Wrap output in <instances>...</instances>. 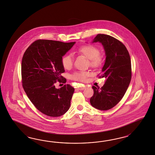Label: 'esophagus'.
<instances>
[{
  "label": "esophagus",
  "mask_w": 155,
  "mask_h": 155,
  "mask_svg": "<svg viewBox=\"0 0 155 155\" xmlns=\"http://www.w3.org/2000/svg\"><path fill=\"white\" fill-rule=\"evenodd\" d=\"M86 88V87L84 85V86H82V87H79V88H78V89H79V90H80V91H81V90H83L84 89Z\"/></svg>",
  "instance_id": "esophagus-1"
}]
</instances>
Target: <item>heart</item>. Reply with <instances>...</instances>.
I'll use <instances>...</instances> for the list:
<instances>
[{
	"label": "heart",
	"instance_id": "b5f03b06",
	"mask_svg": "<svg viewBox=\"0 0 155 155\" xmlns=\"http://www.w3.org/2000/svg\"><path fill=\"white\" fill-rule=\"evenodd\" d=\"M78 51L80 54L84 55L89 59L90 64L92 66L96 67L101 64L102 58L101 56L99 55L100 50L96 46L91 44L85 45L80 47ZM62 63L65 69H70L74 64L73 56L71 54L65 55L62 58ZM89 74L87 72H77L71 76V78L75 80L85 81Z\"/></svg>",
	"mask_w": 155,
	"mask_h": 155
}]
</instances>
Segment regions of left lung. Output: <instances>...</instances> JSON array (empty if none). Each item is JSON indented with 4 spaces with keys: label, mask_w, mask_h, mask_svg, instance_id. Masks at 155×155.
<instances>
[{
    "label": "left lung",
    "mask_w": 155,
    "mask_h": 155,
    "mask_svg": "<svg viewBox=\"0 0 155 155\" xmlns=\"http://www.w3.org/2000/svg\"><path fill=\"white\" fill-rule=\"evenodd\" d=\"M101 43L105 53V62L100 78L106 81L101 88L92 87L91 105L100 110L113 108L121 100L131 79V64L128 50L121 42L110 35L98 34L92 43Z\"/></svg>",
    "instance_id": "left-lung-1"
}]
</instances>
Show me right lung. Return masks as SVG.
<instances>
[{
	"label": "right lung",
	"mask_w": 155,
	"mask_h": 155,
	"mask_svg": "<svg viewBox=\"0 0 155 155\" xmlns=\"http://www.w3.org/2000/svg\"><path fill=\"white\" fill-rule=\"evenodd\" d=\"M75 44L38 40L26 50L21 62L22 87L32 104L45 115L56 117L66 113L75 89L69 84L60 88L57 81L66 82L62 58Z\"/></svg>",
	"instance_id": "right-lung-1"
}]
</instances>
